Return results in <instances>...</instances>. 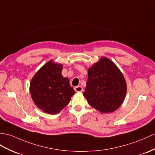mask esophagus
Wrapping results in <instances>:
<instances>
[{"label":"esophagus","instance_id":"34e87169","mask_svg":"<svg viewBox=\"0 0 155 155\" xmlns=\"http://www.w3.org/2000/svg\"><path fill=\"white\" fill-rule=\"evenodd\" d=\"M74 90L75 92H82L83 91V88L81 86H77L74 88Z\"/></svg>","mask_w":155,"mask_h":155}]
</instances>
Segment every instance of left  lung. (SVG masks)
<instances>
[{"label":"left lung","instance_id":"obj_1","mask_svg":"<svg viewBox=\"0 0 155 155\" xmlns=\"http://www.w3.org/2000/svg\"><path fill=\"white\" fill-rule=\"evenodd\" d=\"M84 93L88 103L102 114L116 110L123 103L127 84L123 74L110 59L102 57L88 69Z\"/></svg>","mask_w":155,"mask_h":155}]
</instances>
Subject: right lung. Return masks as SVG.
<instances>
[{
  "instance_id": "right-lung-1",
  "label": "right lung",
  "mask_w": 155,
  "mask_h": 155,
  "mask_svg": "<svg viewBox=\"0 0 155 155\" xmlns=\"http://www.w3.org/2000/svg\"><path fill=\"white\" fill-rule=\"evenodd\" d=\"M63 66L52 60L37 71L30 82L29 91L36 106L50 114H58L75 93L68 78L62 75Z\"/></svg>"
}]
</instances>
